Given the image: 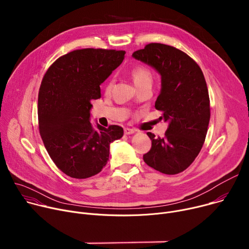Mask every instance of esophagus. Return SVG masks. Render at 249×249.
I'll use <instances>...</instances> for the list:
<instances>
[{"label": "esophagus", "mask_w": 249, "mask_h": 249, "mask_svg": "<svg viewBox=\"0 0 249 249\" xmlns=\"http://www.w3.org/2000/svg\"><path fill=\"white\" fill-rule=\"evenodd\" d=\"M136 131L134 129H131V128H125L124 129V133L126 135H131V134H134Z\"/></svg>", "instance_id": "obj_1"}]
</instances>
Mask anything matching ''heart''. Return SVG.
Instances as JSON below:
<instances>
[{
    "instance_id": "heart-1",
    "label": "heart",
    "mask_w": 249,
    "mask_h": 249,
    "mask_svg": "<svg viewBox=\"0 0 249 249\" xmlns=\"http://www.w3.org/2000/svg\"><path fill=\"white\" fill-rule=\"evenodd\" d=\"M132 76L136 86H140L147 82H152L153 76L151 71L144 66H137L132 70Z\"/></svg>"
}]
</instances>
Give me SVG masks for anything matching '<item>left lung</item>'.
Masks as SVG:
<instances>
[{
  "label": "left lung",
  "mask_w": 249,
  "mask_h": 249,
  "mask_svg": "<svg viewBox=\"0 0 249 249\" xmlns=\"http://www.w3.org/2000/svg\"><path fill=\"white\" fill-rule=\"evenodd\" d=\"M132 56L161 76L155 107L162 112L160 118L168 122L163 138L147 133L152 148L144 155V161L164 174L182 172L199 155L211 116L202 70L183 51L161 43H150Z\"/></svg>",
  "instance_id": "left-lung-1"
}]
</instances>
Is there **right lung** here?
<instances>
[{"label":"right lung","mask_w":249,"mask_h":249,"mask_svg":"<svg viewBox=\"0 0 249 249\" xmlns=\"http://www.w3.org/2000/svg\"><path fill=\"white\" fill-rule=\"evenodd\" d=\"M125 51L86 48L58 58L47 70L38 93V126L56 166L70 177L89 178L109 159V146L123 128L89 122L100 85L124 60Z\"/></svg>","instance_id":"right-lung-1"}]
</instances>
